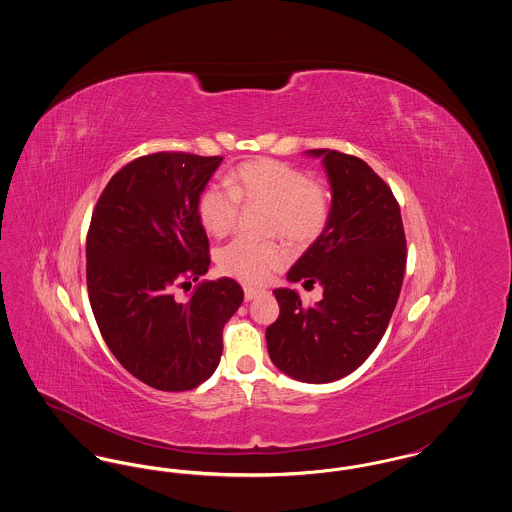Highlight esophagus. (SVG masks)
<instances>
[{
  "mask_svg": "<svg viewBox=\"0 0 512 512\" xmlns=\"http://www.w3.org/2000/svg\"><path fill=\"white\" fill-rule=\"evenodd\" d=\"M263 290H255V288H244L245 301H253L255 297H259Z\"/></svg>",
  "mask_w": 512,
  "mask_h": 512,
  "instance_id": "34e87169",
  "label": "esophagus"
}]
</instances>
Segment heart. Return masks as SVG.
<instances>
[{"label":"heart","mask_w":512,"mask_h":512,"mask_svg":"<svg viewBox=\"0 0 512 512\" xmlns=\"http://www.w3.org/2000/svg\"><path fill=\"white\" fill-rule=\"evenodd\" d=\"M242 207L268 209L267 232L292 244L317 240L330 219V192L317 180L276 159H255L224 176V188H207L197 203L203 228L215 236H228ZM288 255L278 244H251L234 240L219 251L224 274L257 286L284 267Z\"/></svg>","instance_id":"heart-1"}]
</instances>
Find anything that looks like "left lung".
<instances>
[{"label": "left lung", "instance_id": "8db88e82", "mask_svg": "<svg viewBox=\"0 0 512 512\" xmlns=\"http://www.w3.org/2000/svg\"><path fill=\"white\" fill-rule=\"evenodd\" d=\"M332 188L326 228L290 268L288 280L318 282L322 299L305 307L295 290L278 288L280 315L267 328L270 361L293 380L328 384L365 363L397 305L407 244L390 186L363 159L309 149Z\"/></svg>", "mask_w": 512, "mask_h": 512}]
</instances>
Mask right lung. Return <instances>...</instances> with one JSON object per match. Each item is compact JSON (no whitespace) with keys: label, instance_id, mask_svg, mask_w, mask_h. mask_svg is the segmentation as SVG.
Returning a JSON list of instances; mask_svg holds the SVG:
<instances>
[{"label":"right lung","instance_id":"1","mask_svg":"<svg viewBox=\"0 0 512 512\" xmlns=\"http://www.w3.org/2000/svg\"><path fill=\"white\" fill-rule=\"evenodd\" d=\"M222 157L161 151L134 159L98 199L86 240V282L99 332L132 376L161 391L194 390L213 376L222 328L244 301L232 278L176 286L207 272L199 195Z\"/></svg>","mask_w":512,"mask_h":512}]
</instances>
